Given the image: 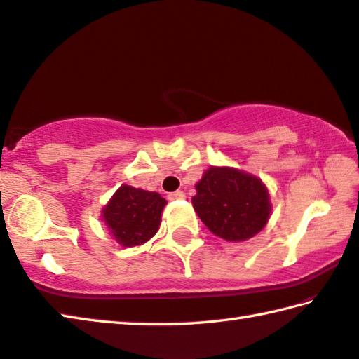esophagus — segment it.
Segmentation results:
<instances>
[{"mask_svg": "<svg viewBox=\"0 0 359 359\" xmlns=\"http://www.w3.org/2000/svg\"><path fill=\"white\" fill-rule=\"evenodd\" d=\"M184 198H185L184 191H172L168 194V199H171V201H177V199H184Z\"/></svg>", "mask_w": 359, "mask_h": 359, "instance_id": "obj_1", "label": "esophagus"}]
</instances>
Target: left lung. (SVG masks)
Instances as JSON below:
<instances>
[{"label":"left lung","instance_id":"1","mask_svg":"<svg viewBox=\"0 0 359 359\" xmlns=\"http://www.w3.org/2000/svg\"><path fill=\"white\" fill-rule=\"evenodd\" d=\"M193 207L208 229L229 242H242L264 229L270 196L262 180L232 168H210L196 184Z\"/></svg>","mask_w":359,"mask_h":359}]
</instances>
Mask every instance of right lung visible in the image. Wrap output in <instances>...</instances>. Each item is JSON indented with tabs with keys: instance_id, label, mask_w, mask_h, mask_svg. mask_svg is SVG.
Listing matches in <instances>:
<instances>
[{
	"instance_id": "right-lung-1",
	"label": "right lung",
	"mask_w": 359,
	"mask_h": 359,
	"mask_svg": "<svg viewBox=\"0 0 359 359\" xmlns=\"http://www.w3.org/2000/svg\"><path fill=\"white\" fill-rule=\"evenodd\" d=\"M165 205L158 193L122 185L103 208V219L117 243L136 246L157 233Z\"/></svg>"
}]
</instances>
